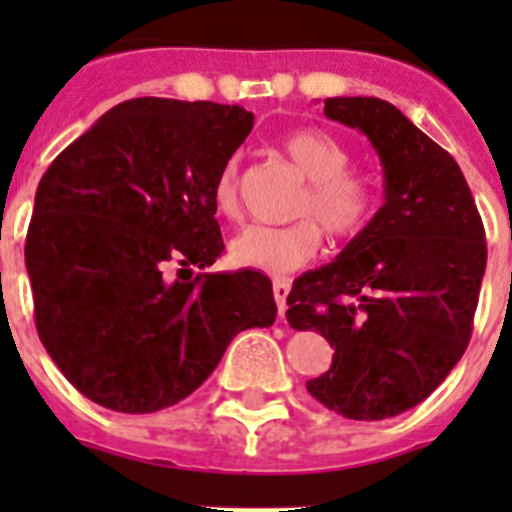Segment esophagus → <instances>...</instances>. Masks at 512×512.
<instances>
[{"instance_id": "obj_1", "label": "esophagus", "mask_w": 512, "mask_h": 512, "mask_svg": "<svg viewBox=\"0 0 512 512\" xmlns=\"http://www.w3.org/2000/svg\"><path fill=\"white\" fill-rule=\"evenodd\" d=\"M287 295H289V279H274V300H277L279 315L284 318L287 312Z\"/></svg>"}]
</instances>
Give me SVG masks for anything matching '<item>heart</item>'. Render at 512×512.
I'll use <instances>...</instances> for the list:
<instances>
[{"label": "heart", "instance_id": "1", "mask_svg": "<svg viewBox=\"0 0 512 512\" xmlns=\"http://www.w3.org/2000/svg\"><path fill=\"white\" fill-rule=\"evenodd\" d=\"M284 153L297 171L307 179V187L297 202V215L310 217L300 223L269 228V225H248L230 241V259L241 266L287 274L320 251V231L330 241H351L366 228L374 210V197L369 184L359 176L348 174L351 153L336 135L325 130H297L284 140ZM212 207L225 220L241 215V194H238V164L228 161L212 184ZM319 224L315 226L311 220Z\"/></svg>", "mask_w": 512, "mask_h": 512}]
</instances>
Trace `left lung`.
Returning <instances> with one entry per match:
<instances>
[{
	"label": "left lung",
	"instance_id": "obj_1",
	"mask_svg": "<svg viewBox=\"0 0 512 512\" xmlns=\"http://www.w3.org/2000/svg\"><path fill=\"white\" fill-rule=\"evenodd\" d=\"M325 117L369 138L384 205L330 264L287 297L297 330L336 348L307 392L351 420L395 418L436 390L467 351L487 243L459 164L395 104L330 97Z\"/></svg>",
	"mask_w": 512,
	"mask_h": 512
}]
</instances>
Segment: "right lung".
I'll return each instance as SVG.
<instances>
[{"label":"right lung","mask_w":512,"mask_h":512,"mask_svg":"<svg viewBox=\"0 0 512 512\" xmlns=\"http://www.w3.org/2000/svg\"><path fill=\"white\" fill-rule=\"evenodd\" d=\"M251 128L238 104L128 99L40 179L25 243L35 328L63 377L102 408L176 405L241 330L277 318L261 271H192L223 253L212 184Z\"/></svg>","instance_id":"obj_1"}]
</instances>
